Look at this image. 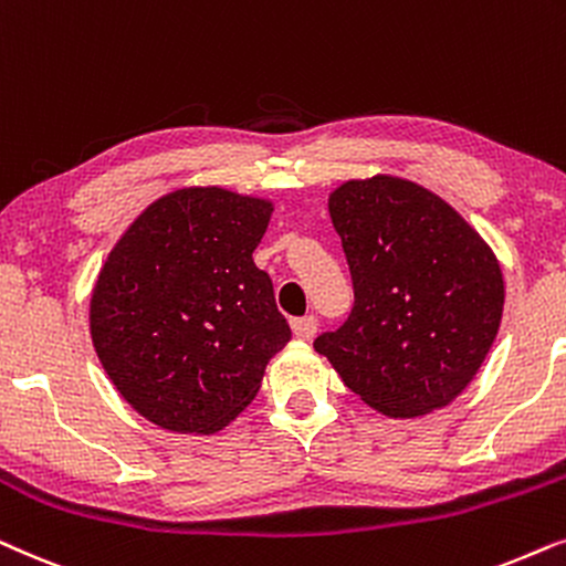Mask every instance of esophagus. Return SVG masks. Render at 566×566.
Instances as JSON below:
<instances>
[{
  "label": "esophagus",
  "mask_w": 566,
  "mask_h": 566,
  "mask_svg": "<svg viewBox=\"0 0 566 566\" xmlns=\"http://www.w3.org/2000/svg\"><path fill=\"white\" fill-rule=\"evenodd\" d=\"M292 331H295L297 338H303V342H311L315 336V331H318V318L315 315H303V318H295L292 321Z\"/></svg>",
  "instance_id": "1"
}]
</instances>
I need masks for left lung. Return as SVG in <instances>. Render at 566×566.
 <instances>
[{
  "label": "left lung",
  "instance_id": "left-lung-1",
  "mask_svg": "<svg viewBox=\"0 0 566 566\" xmlns=\"http://www.w3.org/2000/svg\"><path fill=\"white\" fill-rule=\"evenodd\" d=\"M328 212L354 305L315 338L344 386L388 417L442 409L469 386L502 321V269L476 230L411 180H346Z\"/></svg>",
  "mask_w": 566,
  "mask_h": 566
}]
</instances>
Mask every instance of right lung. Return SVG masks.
Masks as SVG:
<instances>
[{
	"instance_id": "1",
	"label": "right lung",
	"mask_w": 566,
	"mask_h": 566,
	"mask_svg": "<svg viewBox=\"0 0 566 566\" xmlns=\"http://www.w3.org/2000/svg\"><path fill=\"white\" fill-rule=\"evenodd\" d=\"M271 209L224 188L172 191L134 220L105 261L90 334L113 386L153 424L222 429L292 338L274 284L253 263Z\"/></svg>"
}]
</instances>
